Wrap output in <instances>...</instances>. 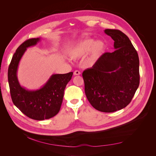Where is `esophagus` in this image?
<instances>
[{
	"label": "esophagus",
	"instance_id": "34e87169",
	"mask_svg": "<svg viewBox=\"0 0 156 156\" xmlns=\"http://www.w3.org/2000/svg\"><path fill=\"white\" fill-rule=\"evenodd\" d=\"M80 74H81V72H80L79 71H78V70L75 71V72H73V75H79Z\"/></svg>",
	"mask_w": 156,
	"mask_h": 156
}]
</instances>
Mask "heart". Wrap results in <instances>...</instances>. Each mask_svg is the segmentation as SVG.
Here are the masks:
<instances>
[{"label": "heart", "mask_w": 156, "mask_h": 156, "mask_svg": "<svg viewBox=\"0 0 156 156\" xmlns=\"http://www.w3.org/2000/svg\"><path fill=\"white\" fill-rule=\"evenodd\" d=\"M105 49V44L101 41L88 38L72 45L68 50L71 58L78 59L90 54V61L98 59Z\"/></svg>", "instance_id": "heart-1"}]
</instances>
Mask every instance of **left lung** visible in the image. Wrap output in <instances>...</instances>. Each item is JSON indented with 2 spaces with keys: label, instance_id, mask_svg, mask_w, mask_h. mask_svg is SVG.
Here are the masks:
<instances>
[{
  "label": "left lung",
  "instance_id": "left-lung-1",
  "mask_svg": "<svg viewBox=\"0 0 156 156\" xmlns=\"http://www.w3.org/2000/svg\"><path fill=\"white\" fill-rule=\"evenodd\" d=\"M114 40L112 53H105L83 73L84 91L96 110L112 112L131 102L139 85V59L129 37L119 30L105 29Z\"/></svg>",
  "mask_w": 156,
  "mask_h": 156
}]
</instances>
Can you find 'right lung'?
Returning a JSON list of instances; mask_svg holds the SVG:
<instances>
[{
	"label": "right lung",
	"instance_id": "obj_1",
	"mask_svg": "<svg viewBox=\"0 0 156 156\" xmlns=\"http://www.w3.org/2000/svg\"><path fill=\"white\" fill-rule=\"evenodd\" d=\"M40 41V37H37L23 42L14 53L8 71V83L13 104L23 114L36 120L49 119L58 114L65 88L73 75V72L53 74L44 85L36 90H28L21 85L17 78L19 64L27 49L35 46Z\"/></svg>",
	"mask_w": 156,
	"mask_h": 156
}]
</instances>
